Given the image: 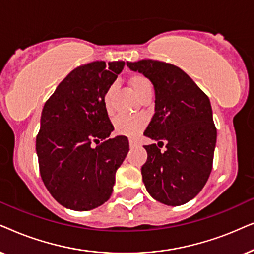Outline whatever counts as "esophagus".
Segmentation results:
<instances>
[{
  "instance_id": "obj_1",
  "label": "esophagus",
  "mask_w": 254,
  "mask_h": 254,
  "mask_svg": "<svg viewBox=\"0 0 254 254\" xmlns=\"http://www.w3.org/2000/svg\"><path fill=\"white\" fill-rule=\"evenodd\" d=\"M129 144H130V147H136L138 145V141L134 140V139H130Z\"/></svg>"
}]
</instances>
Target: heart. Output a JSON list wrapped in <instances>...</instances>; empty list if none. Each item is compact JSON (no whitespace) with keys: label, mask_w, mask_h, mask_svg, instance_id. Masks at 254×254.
Here are the masks:
<instances>
[{"label":"heart","mask_w":254,"mask_h":254,"mask_svg":"<svg viewBox=\"0 0 254 254\" xmlns=\"http://www.w3.org/2000/svg\"><path fill=\"white\" fill-rule=\"evenodd\" d=\"M131 89L136 93V95L141 99L145 94L152 92V84L148 79H146L141 74H133L127 80ZM113 93L114 86L107 88L103 94V104L106 108L107 113L110 114L113 111ZM146 121L141 116H127V115H121L116 117L114 122L115 131L118 134L127 137H136L141 130L144 129Z\"/></svg>","instance_id":"heart-1"}]
</instances>
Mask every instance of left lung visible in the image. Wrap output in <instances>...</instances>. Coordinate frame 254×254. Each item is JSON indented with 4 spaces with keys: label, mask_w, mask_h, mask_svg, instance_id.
Instances as JSON below:
<instances>
[{
    "label": "left lung",
    "mask_w": 254,
    "mask_h": 254,
    "mask_svg": "<svg viewBox=\"0 0 254 254\" xmlns=\"http://www.w3.org/2000/svg\"><path fill=\"white\" fill-rule=\"evenodd\" d=\"M147 77L154 88V115L144 136L167 144L144 146L147 160L141 167L145 188L155 201L181 205L204 187L212 168L216 131L208 96L179 67L158 60L127 63Z\"/></svg>",
    "instance_id": "left-lung-1"
}]
</instances>
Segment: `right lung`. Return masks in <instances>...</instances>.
Listing matches in <instances>:
<instances>
[{"label": "right lung", "instance_id": "1", "mask_svg": "<svg viewBox=\"0 0 254 254\" xmlns=\"http://www.w3.org/2000/svg\"><path fill=\"white\" fill-rule=\"evenodd\" d=\"M124 62H94L73 69L46 101L36 139L43 182L63 207L87 211L109 200L115 174L129 152L114 127L103 94ZM97 146L93 147V144Z\"/></svg>", "mask_w": 254, "mask_h": 254}]
</instances>
